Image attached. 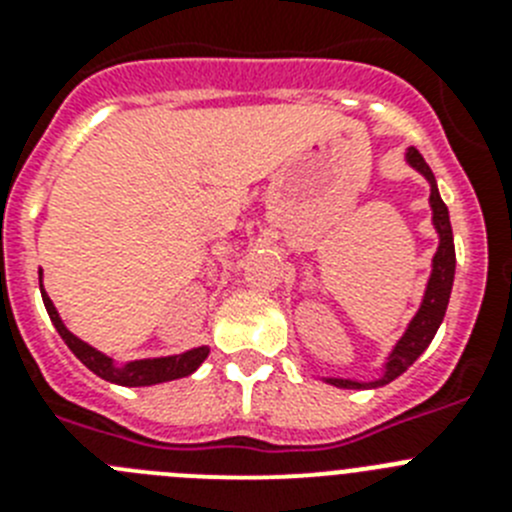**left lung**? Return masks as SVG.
Returning a JSON list of instances; mask_svg holds the SVG:
<instances>
[{"instance_id": "left-lung-1", "label": "left lung", "mask_w": 512, "mask_h": 512, "mask_svg": "<svg viewBox=\"0 0 512 512\" xmlns=\"http://www.w3.org/2000/svg\"><path fill=\"white\" fill-rule=\"evenodd\" d=\"M405 161H408L410 169L418 171L425 182L431 184L428 205H431L433 230H436L438 235V248L436 253H433V261H431V277H428V282H425V292H423V300H420L418 312H415L413 320L408 323V328H405V333L400 336V341L392 346V351L387 354L384 364L379 366L377 377L372 379L320 377L325 384H333V387H341V390H374V387H384V384H390L392 379H397L400 374L408 372L425 348L431 346L438 325L443 323L446 307H449L451 287H454V271H456V251H454V233H451L449 207L443 205L441 194H438L436 176H433L431 166L425 164V158L420 156L415 148H408Z\"/></svg>"}]
</instances>
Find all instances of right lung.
<instances>
[{
	"label": "right lung",
	"instance_id": "1",
	"mask_svg": "<svg viewBox=\"0 0 512 512\" xmlns=\"http://www.w3.org/2000/svg\"><path fill=\"white\" fill-rule=\"evenodd\" d=\"M40 295H43V305L51 315V323L56 325L58 336L63 338V343L74 351L76 359L87 366L89 372H94L97 377H102L104 382L120 384V387H151V384L171 382V379H182L194 374L202 366V361L207 359L210 348L197 346L189 348L184 354L174 356H156V359H135V361H115L112 356L102 354L99 348L89 346L87 341H81L79 336H74L66 323L58 315L56 305L48 297V292L43 289V271H40Z\"/></svg>",
	"mask_w": 512,
	"mask_h": 512
}]
</instances>
